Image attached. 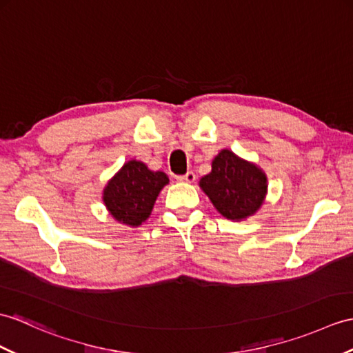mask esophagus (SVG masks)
I'll return each mask as SVG.
<instances>
[{
  "label": "esophagus",
  "mask_w": 353,
  "mask_h": 353,
  "mask_svg": "<svg viewBox=\"0 0 353 353\" xmlns=\"http://www.w3.org/2000/svg\"><path fill=\"white\" fill-rule=\"evenodd\" d=\"M177 180H180V182L192 183L194 180H195V173H194V171H188L186 174H183V176H179V177H177Z\"/></svg>",
  "instance_id": "esophagus-1"
}]
</instances>
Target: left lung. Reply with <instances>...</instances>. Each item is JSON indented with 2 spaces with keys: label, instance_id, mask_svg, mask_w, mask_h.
I'll list each match as a JSON object with an SVG mask.
<instances>
[{
  "label": "left lung",
  "instance_id": "obj_1",
  "mask_svg": "<svg viewBox=\"0 0 353 353\" xmlns=\"http://www.w3.org/2000/svg\"><path fill=\"white\" fill-rule=\"evenodd\" d=\"M201 190L221 215L239 221L256 214L266 194V176L230 150H221L212 162V171L201 177Z\"/></svg>",
  "mask_w": 353,
  "mask_h": 353
}]
</instances>
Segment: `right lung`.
Instances as JSON below:
<instances>
[{"instance_id":"obj_1","label":"right lung","mask_w":353,"mask_h":353,"mask_svg":"<svg viewBox=\"0 0 353 353\" xmlns=\"http://www.w3.org/2000/svg\"><path fill=\"white\" fill-rule=\"evenodd\" d=\"M167 183L165 173L152 171L139 161H129L105 186L103 203L119 223L141 225Z\"/></svg>"}]
</instances>
